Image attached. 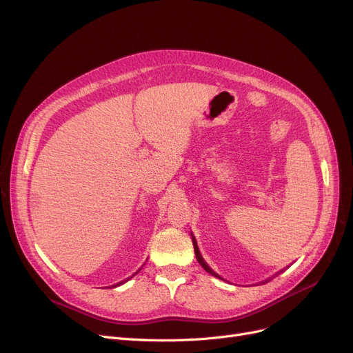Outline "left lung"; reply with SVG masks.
Wrapping results in <instances>:
<instances>
[{"mask_svg":"<svg viewBox=\"0 0 353 353\" xmlns=\"http://www.w3.org/2000/svg\"><path fill=\"white\" fill-rule=\"evenodd\" d=\"M193 246H194V253H196V257H197V262L203 266V269H205L206 272H209L210 274H214L216 277H219V274H216L208 265H206V262L203 261V257H201V254H200V252H199V248H197V243H196V239L193 237Z\"/></svg>","mask_w":353,"mask_h":353,"instance_id":"obj_1","label":"left lung"}]
</instances>
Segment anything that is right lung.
<instances>
[{"label":"right lung","mask_w":353,"mask_h":353,"mask_svg":"<svg viewBox=\"0 0 353 353\" xmlns=\"http://www.w3.org/2000/svg\"><path fill=\"white\" fill-rule=\"evenodd\" d=\"M124 282H125V281H124ZM124 282H120V283H119V285H121V283H124ZM119 285H114V286H113V288H116V286H119Z\"/></svg>","instance_id":"add662e5"}]
</instances>
